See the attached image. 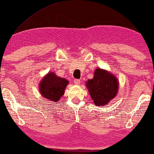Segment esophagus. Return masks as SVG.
Masks as SVG:
<instances>
[{
  "instance_id": "obj_1",
  "label": "esophagus",
  "mask_w": 154,
  "mask_h": 154,
  "mask_svg": "<svg viewBox=\"0 0 154 154\" xmlns=\"http://www.w3.org/2000/svg\"><path fill=\"white\" fill-rule=\"evenodd\" d=\"M73 83H74L75 85H79L80 84H81V81H80V80H79V79H75L74 81H73Z\"/></svg>"
}]
</instances>
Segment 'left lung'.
I'll use <instances>...</instances> for the list:
<instances>
[{"mask_svg": "<svg viewBox=\"0 0 154 154\" xmlns=\"http://www.w3.org/2000/svg\"><path fill=\"white\" fill-rule=\"evenodd\" d=\"M85 85L94 105L97 106L109 104L119 89V82L115 75L100 68L94 71L93 79L86 81Z\"/></svg>", "mask_w": 154, "mask_h": 154, "instance_id": "8db88e82", "label": "left lung"}]
</instances>
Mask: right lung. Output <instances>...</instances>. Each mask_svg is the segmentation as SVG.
<instances>
[{
    "label": "right lung",
    "mask_w": 154,
    "mask_h": 154,
    "mask_svg": "<svg viewBox=\"0 0 154 154\" xmlns=\"http://www.w3.org/2000/svg\"><path fill=\"white\" fill-rule=\"evenodd\" d=\"M69 81L57 76L54 71H50L41 79L38 85L40 93L48 101L57 102L64 94Z\"/></svg>",
    "instance_id": "right-lung-1"
}]
</instances>
